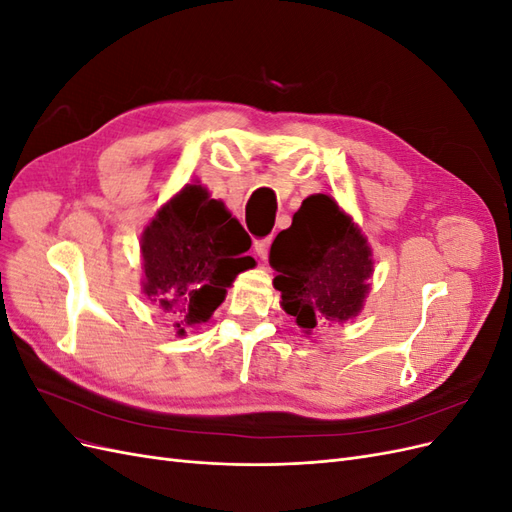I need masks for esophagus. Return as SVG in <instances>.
<instances>
[{
    "label": "esophagus",
    "mask_w": 512,
    "mask_h": 512,
    "mask_svg": "<svg viewBox=\"0 0 512 512\" xmlns=\"http://www.w3.org/2000/svg\"><path fill=\"white\" fill-rule=\"evenodd\" d=\"M269 245H271V239H258V241H254V254L262 262H265L267 256H269Z\"/></svg>",
    "instance_id": "obj_1"
}]
</instances>
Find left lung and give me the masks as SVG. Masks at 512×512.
<instances>
[{
    "label": "left lung",
    "mask_w": 512,
    "mask_h": 512,
    "mask_svg": "<svg viewBox=\"0 0 512 512\" xmlns=\"http://www.w3.org/2000/svg\"><path fill=\"white\" fill-rule=\"evenodd\" d=\"M269 262L284 312L305 333L359 314L374 273L371 247L361 228L327 194L303 200L290 228L275 237Z\"/></svg>",
    "instance_id": "obj_1"
}]
</instances>
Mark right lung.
I'll list each match as a JSON object with an SVG mask.
<instances>
[{
    "mask_svg": "<svg viewBox=\"0 0 512 512\" xmlns=\"http://www.w3.org/2000/svg\"><path fill=\"white\" fill-rule=\"evenodd\" d=\"M250 245L222 200L188 183L143 230V292L185 335V327L211 318L241 271L256 265L245 256Z\"/></svg>",
    "mask_w": 512,
    "mask_h": 512,
    "instance_id": "1",
    "label": "right lung"
}]
</instances>
